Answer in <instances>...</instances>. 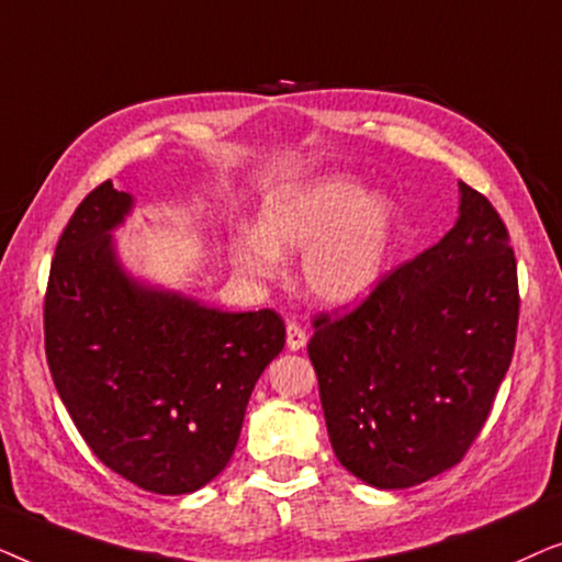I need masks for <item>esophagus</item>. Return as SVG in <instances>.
<instances>
[{"label":"esophagus","instance_id":"1","mask_svg":"<svg viewBox=\"0 0 562 562\" xmlns=\"http://www.w3.org/2000/svg\"><path fill=\"white\" fill-rule=\"evenodd\" d=\"M286 345H289V350H302L306 345V329L299 325V322H289Z\"/></svg>","mask_w":562,"mask_h":562}]
</instances>
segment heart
Listing matches in <instances>:
<instances>
[{"mask_svg":"<svg viewBox=\"0 0 562 562\" xmlns=\"http://www.w3.org/2000/svg\"><path fill=\"white\" fill-rule=\"evenodd\" d=\"M396 210L360 183L327 179L273 189L260 202L256 229L229 243L235 266L252 279H273L279 258L302 252L306 294L327 306L366 299L386 276Z\"/></svg>","mask_w":562,"mask_h":562,"instance_id":"heart-1","label":"heart"}]
</instances>
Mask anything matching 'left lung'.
<instances>
[{"label":"left lung","instance_id":"left-lung-1","mask_svg":"<svg viewBox=\"0 0 562 562\" xmlns=\"http://www.w3.org/2000/svg\"><path fill=\"white\" fill-rule=\"evenodd\" d=\"M458 189L450 233L358 310L319 314L306 345L335 456L373 488L417 486L460 463L514 356L509 233L486 196Z\"/></svg>","mask_w":562,"mask_h":562}]
</instances>
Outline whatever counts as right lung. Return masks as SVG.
Wrapping results in <instances>:
<instances>
[{
    "label": "right lung",
    "instance_id": "1",
    "mask_svg": "<svg viewBox=\"0 0 562 562\" xmlns=\"http://www.w3.org/2000/svg\"><path fill=\"white\" fill-rule=\"evenodd\" d=\"M133 206L104 181L68 220L45 291V356L94 456L135 486L179 496L229 463L286 327L273 310L222 312L135 279L112 237Z\"/></svg>",
    "mask_w": 562,
    "mask_h": 562
}]
</instances>
